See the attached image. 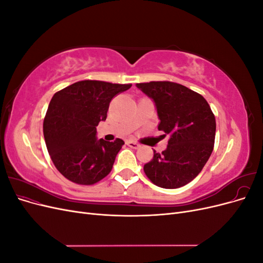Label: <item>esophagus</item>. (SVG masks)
I'll return each mask as SVG.
<instances>
[{"label":"esophagus","mask_w":263,"mask_h":263,"mask_svg":"<svg viewBox=\"0 0 263 263\" xmlns=\"http://www.w3.org/2000/svg\"><path fill=\"white\" fill-rule=\"evenodd\" d=\"M126 145L128 146V147H130V148H133V149H138L140 147L139 144H137L136 141H133V140H127L126 141Z\"/></svg>","instance_id":"1"}]
</instances>
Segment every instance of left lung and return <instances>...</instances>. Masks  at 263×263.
Wrapping results in <instances>:
<instances>
[{"label":"left lung","instance_id":"obj_1","mask_svg":"<svg viewBox=\"0 0 263 263\" xmlns=\"http://www.w3.org/2000/svg\"><path fill=\"white\" fill-rule=\"evenodd\" d=\"M156 103L158 129L170 135L166 149L144 165L148 179L163 189L184 186L197 177L214 149L216 121L201 94L171 81L137 83Z\"/></svg>","mask_w":263,"mask_h":263}]
</instances>
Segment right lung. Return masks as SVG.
I'll list each match as a JSON object with an SVG mask.
<instances>
[{"instance_id":"obj_1","label":"right lung","mask_w":263,"mask_h":263,"mask_svg":"<svg viewBox=\"0 0 263 263\" xmlns=\"http://www.w3.org/2000/svg\"><path fill=\"white\" fill-rule=\"evenodd\" d=\"M132 84L83 80L55 92L44 118V137L57 170L69 181L92 185L112 171L124 141L97 139L109 103Z\"/></svg>"}]
</instances>
